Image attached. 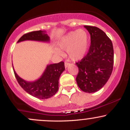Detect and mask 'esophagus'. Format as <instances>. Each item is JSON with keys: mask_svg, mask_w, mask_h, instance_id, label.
<instances>
[{"mask_svg": "<svg viewBox=\"0 0 130 130\" xmlns=\"http://www.w3.org/2000/svg\"><path fill=\"white\" fill-rule=\"evenodd\" d=\"M69 65H70V63H68V62H65V68H67V67L69 66Z\"/></svg>", "mask_w": 130, "mask_h": 130, "instance_id": "1", "label": "esophagus"}]
</instances>
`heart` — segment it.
<instances>
[{
	"mask_svg": "<svg viewBox=\"0 0 130 130\" xmlns=\"http://www.w3.org/2000/svg\"><path fill=\"white\" fill-rule=\"evenodd\" d=\"M89 44V34L86 30L80 29L68 32L60 40L58 45L60 49L67 51L70 59L77 61L86 56ZM56 53L59 56L63 54L60 50H56Z\"/></svg>",
	"mask_w": 130,
	"mask_h": 130,
	"instance_id": "heart-1",
	"label": "heart"
}]
</instances>
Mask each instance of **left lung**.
<instances>
[{
    "mask_svg": "<svg viewBox=\"0 0 130 130\" xmlns=\"http://www.w3.org/2000/svg\"><path fill=\"white\" fill-rule=\"evenodd\" d=\"M90 35L89 52L76 65V82L80 90L87 93L97 92L111 76L114 64L112 43L103 31L96 27L84 26Z\"/></svg>",
    "mask_w": 130,
    "mask_h": 130,
    "instance_id": "obj_1",
    "label": "left lung"
}]
</instances>
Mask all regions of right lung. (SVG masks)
<instances>
[{
  "instance_id": "1",
  "label": "right lung",
  "mask_w": 130,
  "mask_h": 130,
  "mask_svg": "<svg viewBox=\"0 0 130 130\" xmlns=\"http://www.w3.org/2000/svg\"><path fill=\"white\" fill-rule=\"evenodd\" d=\"M27 40L49 42L50 39L45 31L38 30L24 34L19 38L18 43ZM64 70L63 62L50 64L47 65L39 79L34 81H27L19 77L13 68L14 75L21 87L32 96L43 100L51 98L57 93L59 89V77Z\"/></svg>"
}]
</instances>
